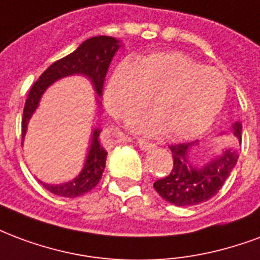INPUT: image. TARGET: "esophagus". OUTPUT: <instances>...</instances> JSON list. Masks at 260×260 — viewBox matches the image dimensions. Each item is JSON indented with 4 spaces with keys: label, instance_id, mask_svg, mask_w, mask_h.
<instances>
[{
    "label": "esophagus",
    "instance_id": "esophagus-1",
    "mask_svg": "<svg viewBox=\"0 0 260 260\" xmlns=\"http://www.w3.org/2000/svg\"><path fill=\"white\" fill-rule=\"evenodd\" d=\"M138 145H139L140 150H143V151H149V150L154 149L155 147L154 143H150V142H146V140H139Z\"/></svg>",
    "mask_w": 260,
    "mask_h": 260
}]
</instances>
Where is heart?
<instances>
[{
	"label": "heart",
	"instance_id": "heart-1",
	"mask_svg": "<svg viewBox=\"0 0 260 260\" xmlns=\"http://www.w3.org/2000/svg\"><path fill=\"white\" fill-rule=\"evenodd\" d=\"M228 82L215 67L179 51L154 52L124 60L113 71L105 92L107 110L117 120H128L150 105L154 113L139 117L131 126L145 135L168 129L178 139L204 132L220 113Z\"/></svg>",
	"mask_w": 260,
	"mask_h": 260
}]
</instances>
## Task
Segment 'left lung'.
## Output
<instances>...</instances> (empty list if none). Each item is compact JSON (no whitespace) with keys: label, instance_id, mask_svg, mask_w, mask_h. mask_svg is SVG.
Returning <instances> with one entry per match:
<instances>
[{"label":"left lung","instance_id":"8db88e82","mask_svg":"<svg viewBox=\"0 0 260 260\" xmlns=\"http://www.w3.org/2000/svg\"><path fill=\"white\" fill-rule=\"evenodd\" d=\"M241 131L240 121L232 124L233 143L241 145ZM222 135L228 134L223 132ZM169 149L174 167L167 178L154 182V189L165 201L178 207H191L212 199L230 176L238 159L237 149L233 145H224L219 151L203 155H200L199 140L169 146Z\"/></svg>","mask_w":260,"mask_h":260}]
</instances>
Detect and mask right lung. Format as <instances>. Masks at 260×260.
I'll use <instances>...</instances> for the list:
<instances>
[{
  "label": "right lung",
  "mask_w": 260,
  "mask_h": 260,
  "mask_svg": "<svg viewBox=\"0 0 260 260\" xmlns=\"http://www.w3.org/2000/svg\"><path fill=\"white\" fill-rule=\"evenodd\" d=\"M120 48L121 42L115 40L114 37H107V36L92 37L82 42L81 45L74 52H71L70 55L52 63L51 66L42 73L38 81L31 86V89L28 92L22 118L23 139L26 136L27 125L31 120L32 114L36 113L40 106L42 95L47 92L48 88L53 82L59 81L61 78H66V77L82 76L91 81L96 96L102 98L106 74H107L113 57ZM98 98H96V102H98V105H101V101ZM101 132L102 128H95L92 131L85 162H84L81 172L77 175L76 178L59 184L41 182L44 187L56 196L69 197V199H74V197L91 191L101 180L106 167V158H107V151L102 146L101 139H99Z\"/></svg>",
  "instance_id": "right-lung-1"
}]
</instances>
